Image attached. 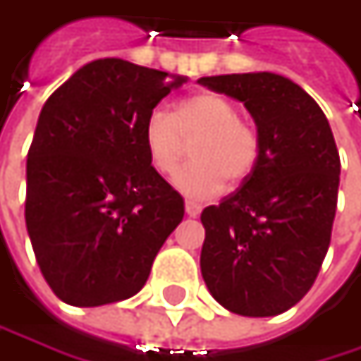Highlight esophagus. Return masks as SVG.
<instances>
[{
  "mask_svg": "<svg viewBox=\"0 0 361 361\" xmlns=\"http://www.w3.org/2000/svg\"><path fill=\"white\" fill-rule=\"evenodd\" d=\"M200 211H202V204H198L194 200H185V213L190 214V216H198Z\"/></svg>",
  "mask_w": 361,
  "mask_h": 361,
  "instance_id": "esophagus-1",
  "label": "esophagus"
}]
</instances>
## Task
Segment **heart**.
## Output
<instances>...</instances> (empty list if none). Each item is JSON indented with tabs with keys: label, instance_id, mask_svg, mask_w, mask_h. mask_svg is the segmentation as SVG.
<instances>
[{
	"label": "heart",
	"instance_id": "b5f03b06",
	"mask_svg": "<svg viewBox=\"0 0 361 361\" xmlns=\"http://www.w3.org/2000/svg\"><path fill=\"white\" fill-rule=\"evenodd\" d=\"M192 163L176 176V188L190 198H213L231 185H242L260 165L258 130L238 117V107L223 94L196 92L173 107V114L152 111L142 128L150 167L171 176L192 142Z\"/></svg>",
	"mask_w": 361,
	"mask_h": 361
}]
</instances>
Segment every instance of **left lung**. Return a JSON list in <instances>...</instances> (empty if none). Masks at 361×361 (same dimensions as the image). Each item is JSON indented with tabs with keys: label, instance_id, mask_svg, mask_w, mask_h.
I'll return each instance as SVG.
<instances>
[{
	"label": "left lung",
	"instance_id": "1",
	"mask_svg": "<svg viewBox=\"0 0 361 361\" xmlns=\"http://www.w3.org/2000/svg\"><path fill=\"white\" fill-rule=\"evenodd\" d=\"M198 82L242 101L262 140L254 176L200 214L202 279L229 312L277 316L310 291L326 256L339 150L318 103L285 76L225 74Z\"/></svg>",
	"mask_w": 361,
	"mask_h": 361
}]
</instances>
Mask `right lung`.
Segmentation results:
<instances>
[{"label": "right lung", "mask_w": 361, "mask_h": 361, "mask_svg": "<svg viewBox=\"0 0 361 361\" xmlns=\"http://www.w3.org/2000/svg\"><path fill=\"white\" fill-rule=\"evenodd\" d=\"M188 78L94 59L43 105L26 159V229L39 269L70 306L136 295L183 219V198L148 163L142 128Z\"/></svg>", "instance_id": "right-lung-1"}]
</instances>
